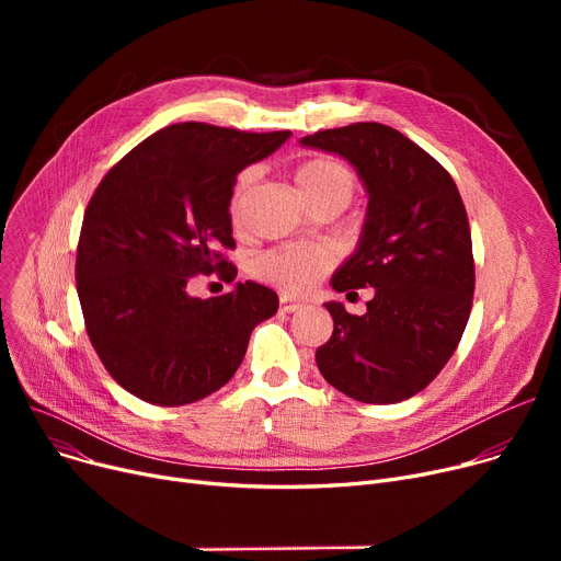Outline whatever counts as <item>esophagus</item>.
Masks as SVG:
<instances>
[{
    "label": "esophagus",
    "instance_id": "obj_1",
    "mask_svg": "<svg viewBox=\"0 0 561 561\" xmlns=\"http://www.w3.org/2000/svg\"><path fill=\"white\" fill-rule=\"evenodd\" d=\"M300 309H302V305L296 302V300H290L288 296H282V298H279V311H284V313H296V311H300Z\"/></svg>",
    "mask_w": 561,
    "mask_h": 561
}]
</instances>
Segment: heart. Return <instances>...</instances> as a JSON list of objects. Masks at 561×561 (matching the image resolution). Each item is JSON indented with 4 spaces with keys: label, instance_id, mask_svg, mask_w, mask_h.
<instances>
[{
    "label": "heart",
    "instance_id": "1",
    "mask_svg": "<svg viewBox=\"0 0 561 561\" xmlns=\"http://www.w3.org/2000/svg\"><path fill=\"white\" fill-rule=\"evenodd\" d=\"M296 184L302 197L313 204L322 197H339L347 204L357 191V180L350 168L334 159H309L296 168ZM252 186V172H243L233 186L229 199V218L233 225L241 222L243 202ZM336 263V252L320 243H288L265 250L254 259V275L279 288L286 296H302L322 275L330 273Z\"/></svg>",
    "mask_w": 561,
    "mask_h": 561
}]
</instances>
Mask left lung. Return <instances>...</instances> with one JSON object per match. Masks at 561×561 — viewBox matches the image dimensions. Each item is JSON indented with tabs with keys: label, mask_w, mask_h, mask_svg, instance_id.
I'll list each match as a JSON object with an SVG mask.
<instances>
[{
	"label": "left lung",
	"mask_w": 561,
	"mask_h": 561,
	"mask_svg": "<svg viewBox=\"0 0 561 561\" xmlns=\"http://www.w3.org/2000/svg\"><path fill=\"white\" fill-rule=\"evenodd\" d=\"M302 145L345 157L370 197L359 248L332 286L375 296L364 316L325 305L334 332L316 350L318 370L359 402H402L448 364L473 307L476 261L461 195L444 165L387 125L322 129Z\"/></svg>",
	"instance_id": "obj_1"
}]
</instances>
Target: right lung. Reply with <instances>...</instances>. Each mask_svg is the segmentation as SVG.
Masks as SVG:
<instances>
[{
    "label": "right lung",
    "mask_w": 561,
    "mask_h": 561,
    "mask_svg": "<svg viewBox=\"0 0 561 561\" xmlns=\"http://www.w3.org/2000/svg\"><path fill=\"white\" fill-rule=\"evenodd\" d=\"M290 131L252 134L170 125L117 161L85 206L77 293L88 339L131 396L180 407L225 387L277 293L254 282L199 300L195 275L233 282L229 199L236 174L273 154Z\"/></svg>",
    "instance_id": "right-lung-1"
}]
</instances>
